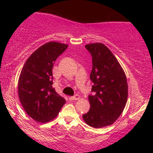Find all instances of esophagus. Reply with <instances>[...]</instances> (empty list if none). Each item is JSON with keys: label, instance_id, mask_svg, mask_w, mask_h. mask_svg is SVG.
<instances>
[{"label": "esophagus", "instance_id": "34e87169", "mask_svg": "<svg viewBox=\"0 0 153 153\" xmlns=\"http://www.w3.org/2000/svg\"><path fill=\"white\" fill-rule=\"evenodd\" d=\"M79 99H80V97H79V95H75L74 96V97H70V100H79Z\"/></svg>", "mask_w": 153, "mask_h": 153}]
</instances>
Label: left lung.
Listing matches in <instances>:
<instances>
[{"label":"left lung","mask_w":153,"mask_h":153,"mask_svg":"<svg viewBox=\"0 0 153 153\" xmlns=\"http://www.w3.org/2000/svg\"><path fill=\"white\" fill-rule=\"evenodd\" d=\"M93 58L90 78L93 96L90 109L83 115L84 122L93 128L114 123L122 114L128 98V84L123 69L110 50L102 43L85 46Z\"/></svg>","instance_id":"1"}]
</instances>
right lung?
I'll return each mask as SVG.
<instances>
[{"mask_svg": "<svg viewBox=\"0 0 153 153\" xmlns=\"http://www.w3.org/2000/svg\"><path fill=\"white\" fill-rule=\"evenodd\" d=\"M68 45L51 41L28 57L19 76V100L24 111L37 123L50 122L59 114L66 100L52 87L53 63Z\"/></svg>", "mask_w": 153, "mask_h": 153, "instance_id": "right-lung-1", "label": "right lung"}]
</instances>
